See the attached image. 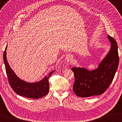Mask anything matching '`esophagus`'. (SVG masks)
<instances>
[{
	"mask_svg": "<svg viewBox=\"0 0 122 122\" xmlns=\"http://www.w3.org/2000/svg\"><path fill=\"white\" fill-rule=\"evenodd\" d=\"M66 60H67V61H72V57H71V56H68V57H66Z\"/></svg>",
	"mask_w": 122,
	"mask_h": 122,
	"instance_id": "obj_1",
	"label": "esophagus"
}]
</instances>
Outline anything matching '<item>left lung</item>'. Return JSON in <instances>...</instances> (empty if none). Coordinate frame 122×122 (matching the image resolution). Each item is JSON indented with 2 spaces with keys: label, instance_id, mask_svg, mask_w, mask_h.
<instances>
[{
  "label": "left lung",
  "instance_id": "obj_1",
  "mask_svg": "<svg viewBox=\"0 0 122 122\" xmlns=\"http://www.w3.org/2000/svg\"><path fill=\"white\" fill-rule=\"evenodd\" d=\"M111 43L109 52L97 69L89 71L81 67H72L75 76L73 91L77 96L89 97L101 95L113 81L119 64L118 45L113 38L108 35Z\"/></svg>",
  "mask_w": 122,
  "mask_h": 122
}]
</instances>
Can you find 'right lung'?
<instances>
[{
	"label": "right lung",
	"instance_id": "1",
	"mask_svg": "<svg viewBox=\"0 0 122 122\" xmlns=\"http://www.w3.org/2000/svg\"><path fill=\"white\" fill-rule=\"evenodd\" d=\"M6 48L4 52L3 59L8 81L13 90L18 95L30 98L38 99L46 95L50 89L49 79L55 71L50 72L39 82L30 83L21 80L15 74L7 62Z\"/></svg>",
	"mask_w": 122,
	"mask_h": 122
}]
</instances>
